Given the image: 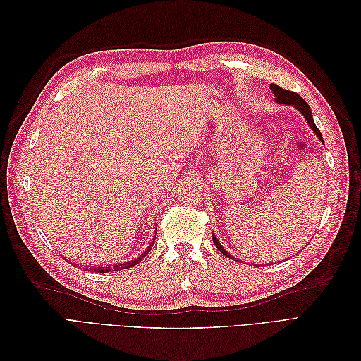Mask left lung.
<instances>
[{
  "label": "left lung",
  "instance_id": "1",
  "mask_svg": "<svg viewBox=\"0 0 361 361\" xmlns=\"http://www.w3.org/2000/svg\"><path fill=\"white\" fill-rule=\"evenodd\" d=\"M269 87H271V90H272V94H274V101H276L277 104L293 105L295 108H297V110L304 116L305 122H307V123H309V126L313 129V133H314L316 135H318V138H319V140L322 141V143H324L322 135H321V130H319L318 128H316V125H314V122H313V117H312V111H310V106H309V104L305 102L298 93L281 89V87H279L277 84H271ZM212 239H214V244H215V247H216L218 250H220L224 256H227L228 259H235V257H232V255H231V253H227L226 248L221 245V243H220V241H218L215 235H212Z\"/></svg>",
  "mask_w": 361,
  "mask_h": 361
}]
</instances>
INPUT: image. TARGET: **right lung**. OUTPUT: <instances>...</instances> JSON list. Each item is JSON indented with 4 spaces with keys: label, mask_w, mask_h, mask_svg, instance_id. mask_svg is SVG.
<instances>
[{
    "label": "right lung",
    "mask_w": 361,
    "mask_h": 361,
    "mask_svg": "<svg viewBox=\"0 0 361 361\" xmlns=\"http://www.w3.org/2000/svg\"><path fill=\"white\" fill-rule=\"evenodd\" d=\"M154 243H155V238H154ZM154 243H150V245L147 247V250L145 251L143 255H141L140 257H137V259H134V260H129V262H125V264H116V265H113V267H94V268H90V269H93V272H111V271H120V269H126V268H133L134 265H137L138 262H141V259H143L149 251L152 250V245H154ZM89 269V268H87Z\"/></svg>",
    "instance_id": "1"
}]
</instances>
